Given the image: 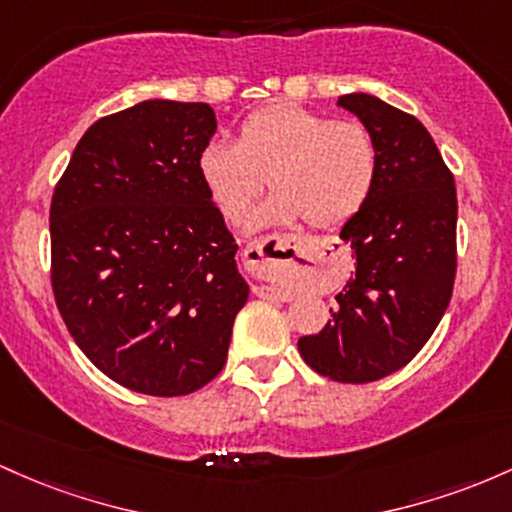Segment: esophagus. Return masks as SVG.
I'll list each match as a JSON object with an SVG mask.
<instances>
[{
  "label": "esophagus",
  "mask_w": 512,
  "mask_h": 512,
  "mask_svg": "<svg viewBox=\"0 0 512 512\" xmlns=\"http://www.w3.org/2000/svg\"><path fill=\"white\" fill-rule=\"evenodd\" d=\"M302 246L304 239L295 237V234H268V237L246 244L244 263L251 275L273 280L285 273V268L290 266V256L300 254ZM266 295L285 297V292H280L278 287H266Z\"/></svg>",
  "instance_id": "esophagus-1"
}]
</instances>
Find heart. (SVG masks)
Wrapping results in <instances>:
<instances>
[{
    "label": "heart",
    "mask_w": 512,
    "mask_h": 512,
    "mask_svg": "<svg viewBox=\"0 0 512 512\" xmlns=\"http://www.w3.org/2000/svg\"><path fill=\"white\" fill-rule=\"evenodd\" d=\"M198 176L212 205L239 225L268 181L275 195L251 227L302 217L314 229L353 220L377 181V145L360 120H331L295 103H271L239 123L234 145L210 142Z\"/></svg>",
    "instance_id": "b5f03b06"
}]
</instances>
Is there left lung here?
I'll list each match as a JSON object with an SVG mask.
<instances>
[{
  "instance_id": "1",
  "label": "left lung",
  "mask_w": 512,
  "mask_h": 512,
  "mask_svg": "<svg viewBox=\"0 0 512 512\" xmlns=\"http://www.w3.org/2000/svg\"><path fill=\"white\" fill-rule=\"evenodd\" d=\"M377 145V181L341 229L355 275L329 324L297 341L304 363L333 382L382 380L416 358L440 324L457 273V191L418 118L370 94H346Z\"/></svg>"
}]
</instances>
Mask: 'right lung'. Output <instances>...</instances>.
<instances>
[{
    "instance_id": "right-lung-1",
    "label": "right lung",
    "mask_w": 512,
    "mask_h": 512,
    "mask_svg": "<svg viewBox=\"0 0 512 512\" xmlns=\"http://www.w3.org/2000/svg\"><path fill=\"white\" fill-rule=\"evenodd\" d=\"M208 103L149 99L96 120L50 203V280L82 353L132 392L183 396L227 363L249 285L198 176Z\"/></svg>"
}]
</instances>
